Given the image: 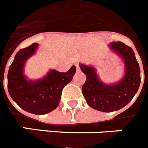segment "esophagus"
Returning <instances> with one entry per match:
<instances>
[{
	"instance_id": "obj_1",
	"label": "esophagus",
	"mask_w": 148,
	"mask_h": 148,
	"mask_svg": "<svg viewBox=\"0 0 148 148\" xmlns=\"http://www.w3.org/2000/svg\"><path fill=\"white\" fill-rule=\"evenodd\" d=\"M77 72H79V71H80V68H79V66L77 65Z\"/></svg>"
}]
</instances>
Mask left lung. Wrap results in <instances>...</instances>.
Wrapping results in <instances>:
<instances>
[{
  "instance_id": "obj_1",
  "label": "left lung",
  "mask_w": 148,
  "mask_h": 148,
  "mask_svg": "<svg viewBox=\"0 0 148 148\" xmlns=\"http://www.w3.org/2000/svg\"><path fill=\"white\" fill-rule=\"evenodd\" d=\"M109 46L125 62V73L117 83H103L94 67L79 64L86 76L82 87L86 102L90 108L103 112L116 111L127 106L138 91L141 82L140 69L134 50L120 41L110 42Z\"/></svg>"
}]
</instances>
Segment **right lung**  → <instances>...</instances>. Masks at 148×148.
Segmentation results:
<instances>
[{
  "instance_id": "right-lung-1",
  "label": "right lung",
  "mask_w": 148,
  "mask_h": 148,
  "mask_svg": "<svg viewBox=\"0 0 148 148\" xmlns=\"http://www.w3.org/2000/svg\"><path fill=\"white\" fill-rule=\"evenodd\" d=\"M38 43L22 49L15 54L7 75L8 91L12 99L25 111L43 115L57 108L63 88L71 82L75 66L66 72L51 70L38 80H30L23 74L26 61L35 53Z\"/></svg>"
}]
</instances>
